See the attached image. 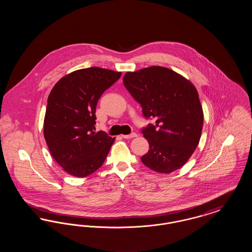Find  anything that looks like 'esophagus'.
Instances as JSON below:
<instances>
[{"label": "esophagus", "instance_id": "1", "mask_svg": "<svg viewBox=\"0 0 252 252\" xmlns=\"http://www.w3.org/2000/svg\"><path fill=\"white\" fill-rule=\"evenodd\" d=\"M138 135L136 134V133H131V134H128V135H123L122 137L124 138V139H132V138H135V137H137Z\"/></svg>", "mask_w": 252, "mask_h": 252}]
</instances>
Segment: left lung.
I'll return each mask as SVG.
<instances>
[{"label": "left lung", "mask_w": 252, "mask_h": 252, "mask_svg": "<svg viewBox=\"0 0 252 252\" xmlns=\"http://www.w3.org/2000/svg\"><path fill=\"white\" fill-rule=\"evenodd\" d=\"M123 82L141 104L144 117L156 120L155 126L142 130L150 148L141 158L143 163L162 174L182 167L198 145L203 127V109L195 87L160 66L127 72Z\"/></svg>", "instance_id": "8db88e82"}]
</instances>
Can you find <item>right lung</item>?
<instances>
[{"mask_svg": "<svg viewBox=\"0 0 252 252\" xmlns=\"http://www.w3.org/2000/svg\"><path fill=\"white\" fill-rule=\"evenodd\" d=\"M121 72L91 67L63 76L48 96L43 134L55 160L69 175L84 178L101 167L115 138L94 132L99 98Z\"/></svg>", "mask_w": 252, "mask_h": 252, "instance_id": "1", "label": "right lung"}]
</instances>
